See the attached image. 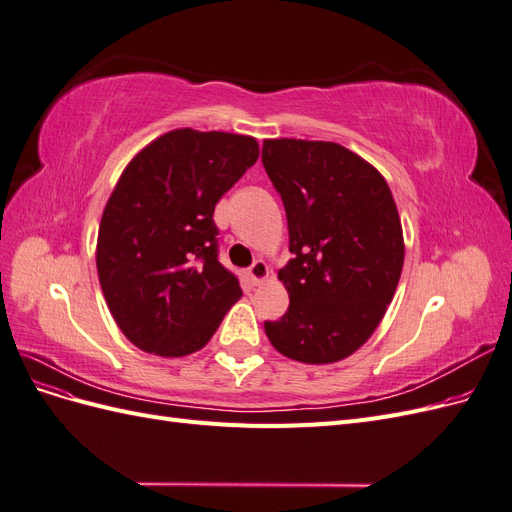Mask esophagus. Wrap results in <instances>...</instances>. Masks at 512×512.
<instances>
[{"label":"esophagus","instance_id":"1","mask_svg":"<svg viewBox=\"0 0 512 512\" xmlns=\"http://www.w3.org/2000/svg\"><path fill=\"white\" fill-rule=\"evenodd\" d=\"M247 275H250V280H252V284L254 286H258V284H262L269 277V267H267V262L265 260H254V265L247 269Z\"/></svg>","mask_w":512,"mask_h":512}]
</instances>
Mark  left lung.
Instances as JSON below:
<instances>
[{
    "mask_svg": "<svg viewBox=\"0 0 512 512\" xmlns=\"http://www.w3.org/2000/svg\"><path fill=\"white\" fill-rule=\"evenodd\" d=\"M262 166L280 192L294 258L280 269L290 305L265 333L307 365L342 361L376 331L404 269V232L389 183L350 149L267 138Z\"/></svg>",
    "mask_w": 512,
    "mask_h": 512,
    "instance_id": "left-lung-1",
    "label": "left lung"
}]
</instances>
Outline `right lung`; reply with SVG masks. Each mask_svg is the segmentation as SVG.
Returning <instances> with one entry per match:
<instances>
[{
  "mask_svg": "<svg viewBox=\"0 0 512 512\" xmlns=\"http://www.w3.org/2000/svg\"><path fill=\"white\" fill-rule=\"evenodd\" d=\"M252 136L166 132L138 151L102 213L100 286L121 333L145 352L203 348L241 299L218 260V200L258 160Z\"/></svg>",
  "mask_w": 512,
  "mask_h": 512,
  "instance_id": "obj_1",
  "label": "right lung"
}]
</instances>
